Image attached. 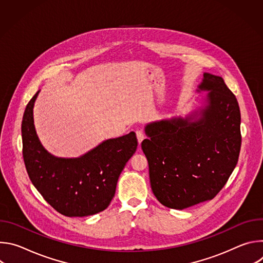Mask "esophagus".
Wrapping results in <instances>:
<instances>
[{"label":"esophagus","instance_id":"esophagus-1","mask_svg":"<svg viewBox=\"0 0 263 263\" xmlns=\"http://www.w3.org/2000/svg\"><path fill=\"white\" fill-rule=\"evenodd\" d=\"M136 136H137L138 143H141V141L144 139V134H143V132L140 131V130H137V131H136Z\"/></svg>","mask_w":263,"mask_h":263}]
</instances>
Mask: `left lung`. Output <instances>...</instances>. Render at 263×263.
<instances>
[{
	"mask_svg": "<svg viewBox=\"0 0 263 263\" xmlns=\"http://www.w3.org/2000/svg\"><path fill=\"white\" fill-rule=\"evenodd\" d=\"M198 92L206 104L185 118L148 123L141 148L153 194L182 210L212 200L235 168L241 144L240 110L223 79L204 72Z\"/></svg>",
	"mask_w": 263,
	"mask_h": 263,
	"instance_id": "obj_1",
	"label": "left lung"
}]
</instances>
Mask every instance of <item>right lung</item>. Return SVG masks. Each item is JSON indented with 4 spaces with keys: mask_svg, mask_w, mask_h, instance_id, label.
I'll return each instance as SVG.
<instances>
[{
    "mask_svg": "<svg viewBox=\"0 0 263 263\" xmlns=\"http://www.w3.org/2000/svg\"><path fill=\"white\" fill-rule=\"evenodd\" d=\"M39 93L28 103L22 122L23 156L31 182L65 216L83 217L105 210L137 148L135 133L106 139L77 158L56 157L44 147L34 127L33 108Z\"/></svg>",
    "mask_w": 263,
    "mask_h": 263,
    "instance_id": "right-lung-1",
    "label": "right lung"
}]
</instances>
